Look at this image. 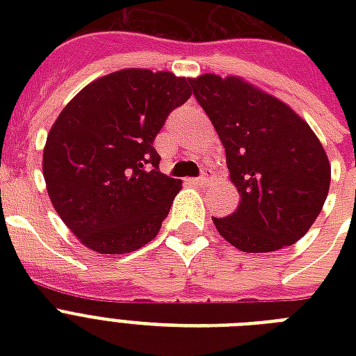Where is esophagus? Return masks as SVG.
I'll return each instance as SVG.
<instances>
[{"label": "esophagus", "mask_w": 356, "mask_h": 356, "mask_svg": "<svg viewBox=\"0 0 356 356\" xmlns=\"http://www.w3.org/2000/svg\"><path fill=\"white\" fill-rule=\"evenodd\" d=\"M192 183L195 184H207V181H209V173H201L200 177H195V179H190Z\"/></svg>", "instance_id": "1"}]
</instances>
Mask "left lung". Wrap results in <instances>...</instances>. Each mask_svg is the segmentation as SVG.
Here are the masks:
<instances>
[{"instance_id":"obj_1","label":"left lung","mask_w":356,"mask_h":356,"mask_svg":"<svg viewBox=\"0 0 356 356\" xmlns=\"http://www.w3.org/2000/svg\"><path fill=\"white\" fill-rule=\"evenodd\" d=\"M227 156L240 205L212 218L218 233L243 253L296 243L323 209L331 166L309 123L286 103L238 77L190 79Z\"/></svg>"}]
</instances>
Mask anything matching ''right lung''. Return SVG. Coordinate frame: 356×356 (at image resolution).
Masks as SVG:
<instances>
[{
  "label": "right lung",
  "mask_w": 356,
  "mask_h": 356,
  "mask_svg": "<svg viewBox=\"0 0 356 356\" xmlns=\"http://www.w3.org/2000/svg\"><path fill=\"white\" fill-rule=\"evenodd\" d=\"M190 79L129 68L86 85L47 134L42 172L55 211L103 254L153 240L181 190L153 147L168 114L192 96Z\"/></svg>",
  "instance_id": "right-lung-1"
}]
</instances>
